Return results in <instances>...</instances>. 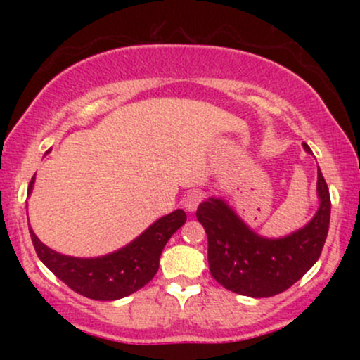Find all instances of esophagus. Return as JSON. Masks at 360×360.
<instances>
[{"label": "esophagus", "instance_id": "esophagus-1", "mask_svg": "<svg viewBox=\"0 0 360 360\" xmlns=\"http://www.w3.org/2000/svg\"><path fill=\"white\" fill-rule=\"evenodd\" d=\"M201 201H203V194H201L200 191H191L183 198V208L186 210V212H194Z\"/></svg>", "mask_w": 360, "mask_h": 360}]
</instances>
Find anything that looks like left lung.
I'll return each instance as SVG.
<instances>
[{"instance_id":"1","label":"left lung","mask_w":360,"mask_h":360,"mask_svg":"<svg viewBox=\"0 0 360 360\" xmlns=\"http://www.w3.org/2000/svg\"><path fill=\"white\" fill-rule=\"evenodd\" d=\"M303 148L313 154L308 143ZM318 210L307 225L279 238H267L250 229L223 198L200 203L196 218L208 235L210 272L223 288L269 298L291 288L315 266L330 225V193L318 169Z\"/></svg>"}]
</instances>
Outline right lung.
<instances>
[{"label": "right lung", "instance_id": "right-lung-1", "mask_svg": "<svg viewBox=\"0 0 360 360\" xmlns=\"http://www.w3.org/2000/svg\"><path fill=\"white\" fill-rule=\"evenodd\" d=\"M34 184L35 176L28 184V196L32 194ZM184 223L186 213L183 210H176L155 220L125 247L100 257L64 255L40 242L32 226H28V230L39 259L62 283L86 298L113 301L139 291L154 278L164 247Z\"/></svg>", "mask_w": 360, "mask_h": 360}]
</instances>
